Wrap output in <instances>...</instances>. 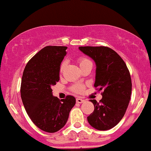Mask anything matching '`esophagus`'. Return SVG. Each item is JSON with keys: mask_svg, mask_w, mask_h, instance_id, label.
Masks as SVG:
<instances>
[{"mask_svg": "<svg viewBox=\"0 0 151 151\" xmlns=\"http://www.w3.org/2000/svg\"><path fill=\"white\" fill-rule=\"evenodd\" d=\"M84 102V100L82 99V98H76V103H82Z\"/></svg>", "mask_w": 151, "mask_h": 151, "instance_id": "1", "label": "esophagus"}]
</instances>
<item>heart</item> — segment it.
<instances>
[{
  "label": "heart",
  "instance_id": "1",
  "mask_svg": "<svg viewBox=\"0 0 151 151\" xmlns=\"http://www.w3.org/2000/svg\"><path fill=\"white\" fill-rule=\"evenodd\" d=\"M78 62L79 66H80V68L82 66H84V65H87V64L92 63L91 60L86 57L79 58L78 60ZM65 63L63 62L60 66V73H63L64 68H65ZM84 90H85V86L83 84L77 83V84L73 85V86L71 87V91H72L73 93H77V94L82 93L84 91Z\"/></svg>",
  "mask_w": 151,
  "mask_h": 151
}]
</instances>
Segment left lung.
<instances>
[{
	"label": "left lung",
	"mask_w": 151,
	"mask_h": 151,
	"mask_svg": "<svg viewBox=\"0 0 151 151\" xmlns=\"http://www.w3.org/2000/svg\"><path fill=\"white\" fill-rule=\"evenodd\" d=\"M79 49L96 62L94 87L103 91L99 103L91 100L94 111L88 116V121L97 130H109L121 121L129 104L132 91L129 70L121 57L108 47L81 46Z\"/></svg>",
	"instance_id": "1"
}]
</instances>
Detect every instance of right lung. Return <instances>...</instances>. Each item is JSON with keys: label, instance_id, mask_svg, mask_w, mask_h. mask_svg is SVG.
<instances>
[{"label": "right lung", "instance_id": "1", "mask_svg": "<svg viewBox=\"0 0 151 151\" xmlns=\"http://www.w3.org/2000/svg\"><path fill=\"white\" fill-rule=\"evenodd\" d=\"M66 49L53 45L41 49L28 62L22 76L21 96L25 111L35 126L48 133L65 126L76 104L73 96L60 101L53 96L51 89L60 79V65Z\"/></svg>", "mask_w": 151, "mask_h": 151}]
</instances>
